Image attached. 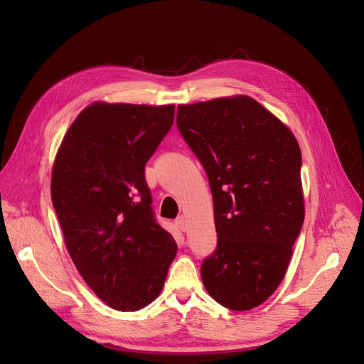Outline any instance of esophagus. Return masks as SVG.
Wrapping results in <instances>:
<instances>
[{
  "label": "esophagus",
  "mask_w": 364,
  "mask_h": 364,
  "mask_svg": "<svg viewBox=\"0 0 364 364\" xmlns=\"http://www.w3.org/2000/svg\"><path fill=\"white\" fill-rule=\"evenodd\" d=\"M176 226H178L182 232H185L186 230V218L183 215H179L178 218H176Z\"/></svg>",
  "instance_id": "esophagus-1"
}]
</instances>
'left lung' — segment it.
Wrapping results in <instances>:
<instances>
[{
  "instance_id": "obj_1",
  "label": "left lung",
  "mask_w": 364,
  "mask_h": 364,
  "mask_svg": "<svg viewBox=\"0 0 364 364\" xmlns=\"http://www.w3.org/2000/svg\"><path fill=\"white\" fill-rule=\"evenodd\" d=\"M176 123L213 193L218 243L202 264L205 289L229 310H252L284 279L304 223L299 144L247 95L179 105Z\"/></svg>"
}]
</instances>
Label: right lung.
Wrapping results in <instances>:
<instances>
[{
    "label": "right lung",
    "mask_w": 364,
    "mask_h": 364,
    "mask_svg": "<svg viewBox=\"0 0 364 364\" xmlns=\"http://www.w3.org/2000/svg\"><path fill=\"white\" fill-rule=\"evenodd\" d=\"M173 119L174 105L95 102L54 158L51 200L65 246L85 282L118 311L155 301L178 253L153 215L144 174Z\"/></svg>",
    "instance_id": "1"
}]
</instances>
